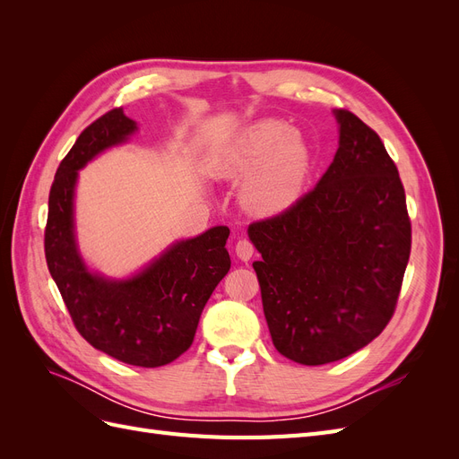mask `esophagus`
I'll return each mask as SVG.
<instances>
[{
	"label": "esophagus",
	"instance_id": "obj_1",
	"mask_svg": "<svg viewBox=\"0 0 459 459\" xmlns=\"http://www.w3.org/2000/svg\"><path fill=\"white\" fill-rule=\"evenodd\" d=\"M235 255H238V258H239V260L248 262V260L253 258V255H255V247H253V243L248 241V239H239V241H238V245H235Z\"/></svg>",
	"mask_w": 459,
	"mask_h": 459
}]
</instances>
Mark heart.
<instances>
[{
    "instance_id": "heart-1",
    "label": "heart",
    "mask_w": 459,
    "mask_h": 459,
    "mask_svg": "<svg viewBox=\"0 0 459 459\" xmlns=\"http://www.w3.org/2000/svg\"><path fill=\"white\" fill-rule=\"evenodd\" d=\"M224 170L235 178L247 176L239 197L248 212L275 216L302 197L312 170V149L289 122L258 120L230 142Z\"/></svg>"
}]
</instances>
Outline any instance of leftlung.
<instances>
[{
    "instance_id": "left-lung-1",
    "label": "left lung",
    "mask_w": 459,
    "mask_h": 459,
    "mask_svg": "<svg viewBox=\"0 0 459 459\" xmlns=\"http://www.w3.org/2000/svg\"><path fill=\"white\" fill-rule=\"evenodd\" d=\"M333 115L339 149L317 186L248 226L273 346L302 366L337 362L379 335L411 248L404 186L381 137L351 110Z\"/></svg>"
}]
</instances>
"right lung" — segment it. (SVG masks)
<instances>
[{"instance_id": "obj_1", "label": "right lung", "mask_w": 459, "mask_h": 459, "mask_svg": "<svg viewBox=\"0 0 459 459\" xmlns=\"http://www.w3.org/2000/svg\"><path fill=\"white\" fill-rule=\"evenodd\" d=\"M135 130L122 108H113L78 135L53 179L44 245L49 273L80 335L124 364L159 368L189 349L206 300L230 272V230L216 226L176 241L126 280H110L86 266L74 230L78 170L103 151L126 143Z\"/></svg>"}]
</instances>
